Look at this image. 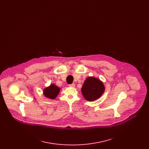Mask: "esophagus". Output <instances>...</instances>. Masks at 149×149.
<instances>
[{"mask_svg":"<svg viewBox=\"0 0 149 149\" xmlns=\"http://www.w3.org/2000/svg\"><path fill=\"white\" fill-rule=\"evenodd\" d=\"M69 86H70V87H73V88H74V87L75 86V84L74 83H72V84H69Z\"/></svg>","mask_w":149,"mask_h":149,"instance_id":"1","label":"esophagus"}]
</instances>
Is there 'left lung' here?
<instances>
[{"label": "left lung", "mask_w": 149, "mask_h": 149, "mask_svg": "<svg viewBox=\"0 0 149 149\" xmlns=\"http://www.w3.org/2000/svg\"><path fill=\"white\" fill-rule=\"evenodd\" d=\"M105 91L103 83L98 78L89 77L86 78L81 88L83 97L88 101H94L99 98Z\"/></svg>", "instance_id": "1"}]
</instances>
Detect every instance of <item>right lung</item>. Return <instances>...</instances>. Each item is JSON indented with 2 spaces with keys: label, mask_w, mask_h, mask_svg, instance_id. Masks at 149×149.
Listing matches in <instances>:
<instances>
[{
  "label": "right lung",
  "mask_w": 149,
  "mask_h": 149,
  "mask_svg": "<svg viewBox=\"0 0 149 149\" xmlns=\"http://www.w3.org/2000/svg\"><path fill=\"white\" fill-rule=\"evenodd\" d=\"M60 91V88L57 86L55 84H51V85L43 89L44 95L49 99H55L58 95Z\"/></svg>",
  "instance_id": "add662e5"
}]
</instances>
